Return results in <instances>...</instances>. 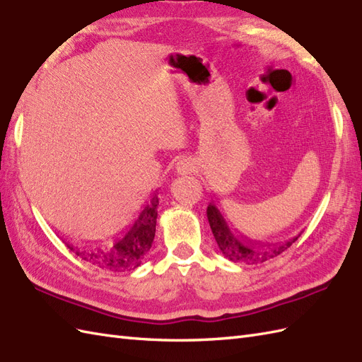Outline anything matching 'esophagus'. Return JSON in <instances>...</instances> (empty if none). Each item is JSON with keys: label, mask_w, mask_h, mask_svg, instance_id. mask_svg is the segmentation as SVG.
<instances>
[{"label": "esophagus", "mask_w": 362, "mask_h": 362, "mask_svg": "<svg viewBox=\"0 0 362 362\" xmlns=\"http://www.w3.org/2000/svg\"><path fill=\"white\" fill-rule=\"evenodd\" d=\"M175 169H176V172H178L180 175H189V173L195 172L197 165H195V163L190 160V158H186V160H181V161L176 163Z\"/></svg>", "instance_id": "1"}]
</instances>
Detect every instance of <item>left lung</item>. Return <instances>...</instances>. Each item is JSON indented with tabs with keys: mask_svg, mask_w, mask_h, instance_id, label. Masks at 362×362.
<instances>
[{
	"mask_svg": "<svg viewBox=\"0 0 362 362\" xmlns=\"http://www.w3.org/2000/svg\"><path fill=\"white\" fill-rule=\"evenodd\" d=\"M207 219L211 228V233L215 236V241L218 244L219 250L227 259L232 262H244V264H259L267 259L278 257L283 252H286L290 245H292L301 233L290 238L288 241L284 243H261L250 240V238L244 236L247 241H241L232 233L228 228L226 219L219 209L210 202L207 207Z\"/></svg>",
	"mask_w": 362,
	"mask_h": 362,
	"instance_id": "left-lung-1",
	"label": "left lung"
}]
</instances>
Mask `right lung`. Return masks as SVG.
<instances>
[{
  "label": "right lung",
  "mask_w": 362,
  "mask_h": 362,
  "mask_svg": "<svg viewBox=\"0 0 362 362\" xmlns=\"http://www.w3.org/2000/svg\"><path fill=\"white\" fill-rule=\"evenodd\" d=\"M158 204H160V199H158L156 193H153L126 235L115 241L110 249L74 247L70 244H67V247L75 252L79 258L103 270L127 272L136 269L141 266L147 252L152 247L156 228Z\"/></svg>",
  "instance_id": "1"
}]
</instances>
